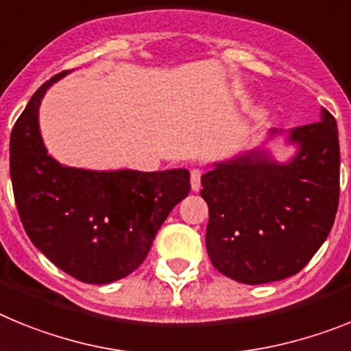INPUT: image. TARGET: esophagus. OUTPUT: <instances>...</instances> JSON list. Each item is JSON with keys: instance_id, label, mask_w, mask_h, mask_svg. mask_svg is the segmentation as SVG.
Instances as JSON below:
<instances>
[{"instance_id": "1", "label": "esophagus", "mask_w": 351, "mask_h": 351, "mask_svg": "<svg viewBox=\"0 0 351 351\" xmlns=\"http://www.w3.org/2000/svg\"><path fill=\"white\" fill-rule=\"evenodd\" d=\"M201 175H203L201 169H193L191 171V187H193L194 193H197L201 189Z\"/></svg>"}]
</instances>
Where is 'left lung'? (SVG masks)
Returning a JSON list of instances; mask_svg holds the SVG:
<instances>
[{"label":"left lung","instance_id":"left-lung-1","mask_svg":"<svg viewBox=\"0 0 351 351\" xmlns=\"http://www.w3.org/2000/svg\"><path fill=\"white\" fill-rule=\"evenodd\" d=\"M276 134V130H272ZM298 146L279 164L254 150L201 176L208 205L206 251L219 272L243 285L300 272L328 237L339 205V138L334 117L289 130Z\"/></svg>","mask_w":351,"mask_h":351}]
</instances>
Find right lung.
Here are the masks:
<instances>
[{
	"label": "right lung",
	"mask_w": 351,
	"mask_h": 351,
	"mask_svg": "<svg viewBox=\"0 0 351 351\" xmlns=\"http://www.w3.org/2000/svg\"><path fill=\"white\" fill-rule=\"evenodd\" d=\"M65 74L35 91L12 129L15 205L33 245L58 268L88 285H108L145 261L158 228L191 191L189 171H88L54 160L42 143L38 108Z\"/></svg>",
	"instance_id": "obj_1"
}]
</instances>
